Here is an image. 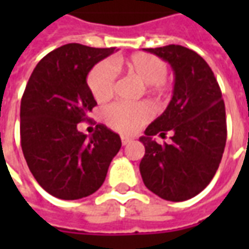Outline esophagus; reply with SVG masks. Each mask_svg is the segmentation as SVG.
Listing matches in <instances>:
<instances>
[{"instance_id": "34e87169", "label": "esophagus", "mask_w": 249, "mask_h": 249, "mask_svg": "<svg viewBox=\"0 0 249 249\" xmlns=\"http://www.w3.org/2000/svg\"><path fill=\"white\" fill-rule=\"evenodd\" d=\"M130 141H132V139H129V137L121 136V144H123V145H126V144H129Z\"/></svg>"}]
</instances>
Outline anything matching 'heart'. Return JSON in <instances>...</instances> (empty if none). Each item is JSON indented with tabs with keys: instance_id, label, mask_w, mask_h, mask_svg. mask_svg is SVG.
<instances>
[{
	"instance_id": "b5f03b06",
	"label": "heart",
	"mask_w": 249,
	"mask_h": 249,
	"mask_svg": "<svg viewBox=\"0 0 249 249\" xmlns=\"http://www.w3.org/2000/svg\"><path fill=\"white\" fill-rule=\"evenodd\" d=\"M117 68H125L132 76L148 85L149 90L167 93L169 90L165 76L167 64L160 57L149 53H135L126 60H117ZM116 73L109 62H100L92 69L88 77V85L93 97L97 101H107L113 96ZM153 116L151 105L140 104H113L104 110V120L107 124L121 133H135L141 125L148 123Z\"/></svg>"
}]
</instances>
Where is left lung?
<instances>
[{
  "instance_id": "obj_1",
  "label": "left lung",
  "mask_w": 249,
  "mask_h": 249,
  "mask_svg": "<svg viewBox=\"0 0 249 249\" xmlns=\"http://www.w3.org/2000/svg\"><path fill=\"white\" fill-rule=\"evenodd\" d=\"M145 51L171 64L175 87L164 113L140 137L141 178L159 197L184 201L201 192L219 168L227 141L224 101L213 71L196 52L181 45ZM167 131L173 133L169 144L153 140Z\"/></svg>"
}]
</instances>
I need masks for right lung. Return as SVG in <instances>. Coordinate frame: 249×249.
Instances as JSON below:
<instances>
[{
  "label": "right lung",
  "instance_id": "add662e5",
  "mask_svg": "<svg viewBox=\"0 0 249 249\" xmlns=\"http://www.w3.org/2000/svg\"><path fill=\"white\" fill-rule=\"evenodd\" d=\"M116 48L66 44L48 53L30 76L21 98V146L37 183L54 197L77 200L101 187L121 148L104 124L88 139L77 124L97 105L87 84L93 66Z\"/></svg>",
  "mask_w": 249,
  "mask_h": 249
}]
</instances>
